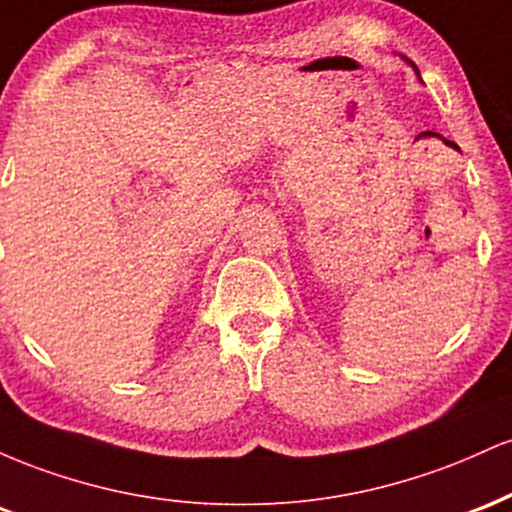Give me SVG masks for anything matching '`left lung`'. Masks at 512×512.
Segmentation results:
<instances>
[{"instance_id": "left-lung-1", "label": "left lung", "mask_w": 512, "mask_h": 512, "mask_svg": "<svg viewBox=\"0 0 512 512\" xmlns=\"http://www.w3.org/2000/svg\"><path fill=\"white\" fill-rule=\"evenodd\" d=\"M414 69H416V67H414ZM416 74H419V72H416Z\"/></svg>"}]
</instances>
